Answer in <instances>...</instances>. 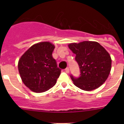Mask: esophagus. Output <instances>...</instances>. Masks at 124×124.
Masks as SVG:
<instances>
[{
  "label": "esophagus",
  "instance_id": "1",
  "mask_svg": "<svg viewBox=\"0 0 124 124\" xmlns=\"http://www.w3.org/2000/svg\"><path fill=\"white\" fill-rule=\"evenodd\" d=\"M65 72H67V73H69L70 72V69H69V68H68V67H67V68H65Z\"/></svg>",
  "mask_w": 124,
  "mask_h": 124
}]
</instances>
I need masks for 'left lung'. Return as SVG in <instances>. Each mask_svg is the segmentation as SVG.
Returning <instances> with one entry per match:
<instances>
[{
	"label": "left lung",
	"instance_id": "left-lung-1",
	"mask_svg": "<svg viewBox=\"0 0 124 124\" xmlns=\"http://www.w3.org/2000/svg\"><path fill=\"white\" fill-rule=\"evenodd\" d=\"M68 47L76 54L80 70L78 78L70 76L75 86L90 91L102 85L108 78L112 66L111 57L106 50L95 41L69 44Z\"/></svg>",
	"mask_w": 124,
	"mask_h": 124
}]
</instances>
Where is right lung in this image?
I'll list each match as a JSON object with an SVG mask.
<instances>
[{
    "label": "right lung",
    "mask_w": 124,
    "mask_h": 124,
    "mask_svg": "<svg viewBox=\"0 0 124 124\" xmlns=\"http://www.w3.org/2000/svg\"><path fill=\"white\" fill-rule=\"evenodd\" d=\"M55 47L49 42L31 46L19 59L18 68L23 83L37 93L52 88L56 83L61 70L52 56Z\"/></svg>",
    "instance_id": "obj_1"
}]
</instances>
